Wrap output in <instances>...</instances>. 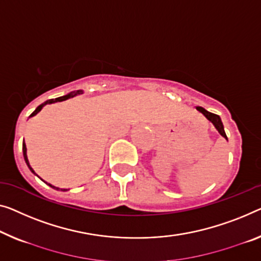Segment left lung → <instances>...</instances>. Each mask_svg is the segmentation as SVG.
I'll return each mask as SVG.
<instances>
[{"mask_svg":"<svg viewBox=\"0 0 261 261\" xmlns=\"http://www.w3.org/2000/svg\"><path fill=\"white\" fill-rule=\"evenodd\" d=\"M197 110L201 112V114H203L205 117L207 118V120H210V122H211L213 125H215V127L218 130V132H219V134L227 141V136H226V134H225L223 122H221L219 116L216 115V114H212V112H208L207 110H205V109L201 108V107H197Z\"/></svg>","mask_w":261,"mask_h":261,"instance_id":"obj_1","label":"left lung"}]
</instances>
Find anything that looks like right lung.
Masks as SVG:
<instances>
[{"label":"right lung","mask_w":261,"mask_h":261,"mask_svg":"<svg viewBox=\"0 0 261 261\" xmlns=\"http://www.w3.org/2000/svg\"><path fill=\"white\" fill-rule=\"evenodd\" d=\"M81 93H83V91H82V90H77V91L70 92V93H68V95H65V96L58 97V98H55V99H49V100H45L44 103H42L41 106H38V107L36 108V110H35V111L33 112V114L30 115V117H33V116L37 115L38 112H40V111L42 110V108H43L44 106H46V104H51V103H56V102H62V100L69 99V98H72V97H75L76 95H81ZM22 149H23V157H24V161H25V163H27V165H28V168L30 169L31 172L35 173V172H34V170H33V168H31L30 164H29L28 157H27V146H25V144H24V141H23V146H22ZM48 185H49V186H51V188H53V189H55V190H60L58 188H56V186H53L51 184H48ZM61 191H67V190H65V189H61Z\"/></svg>","instance_id":"right-lung-1"}]
</instances>
